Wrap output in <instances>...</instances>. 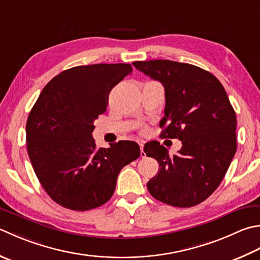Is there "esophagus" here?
I'll return each instance as SVG.
<instances>
[{"label":"esophagus","instance_id":"1","mask_svg":"<svg viewBox=\"0 0 260 260\" xmlns=\"http://www.w3.org/2000/svg\"><path fill=\"white\" fill-rule=\"evenodd\" d=\"M140 149H141V156L143 157L144 155H145V153H144V142H140Z\"/></svg>","mask_w":260,"mask_h":260}]
</instances>
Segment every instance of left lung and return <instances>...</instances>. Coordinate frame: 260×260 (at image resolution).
<instances>
[{
    "instance_id": "1",
    "label": "left lung",
    "mask_w": 260,
    "mask_h": 260,
    "mask_svg": "<svg viewBox=\"0 0 260 260\" xmlns=\"http://www.w3.org/2000/svg\"><path fill=\"white\" fill-rule=\"evenodd\" d=\"M133 65L164 84L161 137L182 143L174 156L157 141L144 145L160 167L147 189L171 206L200 204L221 184L237 151V117L225 90L214 75L191 64L154 59Z\"/></svg>"
}]
</instances>
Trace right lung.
Instances as JSON below:
<instances>
[{
  "mask_svg": "<svg viewBox=\"0 0 260 260\" xmlns=\"http://www.w3.org/2000/svg\"><path fill=\"white\" fill-rule=\"evenodd\" d=\"M131 64H93L63 71L46 84L28 116L27 150L35 174L58 205L89 211L113 196L117 177L140 156L136 142L95 146L93 121Z\"/></svg>",
  "mask_w": 260,
  "mask_h": 260,
  "instance_id": "obj_1",
  "label": "right lung"
}]
</instances>
